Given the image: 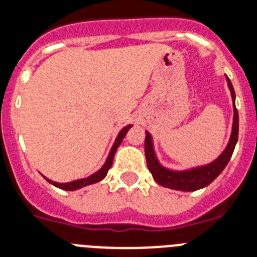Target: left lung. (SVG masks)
Returning <instances> with one entry per match:
<instances>
[{
  "label": "left lung",
  "instance_id": "1",
  "mask_svg": "<svg viewBox=\"0 0 257 257\" xmlns=\"http://www.w3.org/2000/svg\"><path fill=\"white\" fill-rule=\"evenodd\" d=\"M228 87L231 91L232 100H234V122H232V132L231 139L228 142L227 148L225 149V152L219 155L218 158L212 162L210 165H206L204 167H198V169L189 170V171L176 172L170 171V170L163 169L158 163L157 158H155L154 152H153V144L152 137L146 132L145 137V155H146V163H148L149 171L152 172L153 178L158 184L167 187L171 189H178V191H196V189L204 188L206 185L214 180L217 176L223 171L226 165L228 163L230 158H231L232 153H234L235 145L238 141V132H239V116L238 109L235 107V91L232 87L231 82L227 78Z\"/></svg>",
  "mask_w": 257,
  "mask_h": 257
}]
</instances>
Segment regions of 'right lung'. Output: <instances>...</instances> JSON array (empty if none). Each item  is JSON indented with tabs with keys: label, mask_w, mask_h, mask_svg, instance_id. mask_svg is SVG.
I'll return each instance as SVG.
<instances>
[{
	"label": "right lung",
	"mask_w": 257,
	"mask_h": 257,
	"mask_svg": "<svg viewBox=\"0 0 257 257\" xmlns=\"http://www.w3.org/2000/svg\"><path fill=\"white\" fill-rule=\"evenodd\" d=\"M131 128H132V125H128V126H125V128L122 129L121 132L118 133L117 139H116L115 144H113V146H112L111 152H109L108 158H107V161H105L104 166H103L102 169L99 170L98 172H95L94 175L88 176V178H86V179H81V180H74V182H70V183H64V184H62V183L52 182V180H48V179H47V180H48L51 184L56 185V187H59V188H61V189H65V191H74V189L82 188V187H86V185H88V184H94V183L100 182L102 179L105 178V175H107L108 170L111 169L112 162H113V157H115L116 150H117V148L120 146V144H121L122 139H124L125 135L128 133V131Z\"/></svg>",
	"instance_id": "1"
}]
</instances>
